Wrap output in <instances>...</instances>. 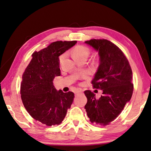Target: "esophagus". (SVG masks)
Listing matches in <instances>:
<instances>
[{"label":"esophagus","instance_id":"1","mask_svg":"<svg viewBox=\"0 0 151 151\" xmlns=\"http://www.w3.org/2000/svg\"><path fill=\"white\" fill-rule=\"evenodd\" d=\"M82 92V91L81 90H76L75 91H74V93H75V95H78V94H79V93H81Z\"/></svg>","mask_w":151,"mask_h":151}]
</instances>
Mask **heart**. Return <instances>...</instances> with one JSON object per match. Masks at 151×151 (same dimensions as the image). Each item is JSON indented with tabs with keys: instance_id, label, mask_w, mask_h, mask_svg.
I'll return each mask as SVG.
<instances>
[{
	"instance_id": "obj_1",
	"label": "heart",
	"mask_w": 151,
	"mask_h": 151,
	"mask_svg": "<svg viewBox=\"0 0 151 151\" xmlns=\"http://www.w3.org/2000/svg\"><path fill=\"white\" fill-rule=\"evenodd\" d=\"M90 50L88 49L87 47L84 46H77L74 49H73L72 54L73 57L74 59L76 58H79L81 57H88V55H89ZM63 56H62L60 57V60L63 59Z\"/></svg>"
}]
</instances>
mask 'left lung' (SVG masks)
Returning a JSON list of instances; mask_svg holds the SVG:
<instances>
[{
	"mask_svg": "<svg viewBox=\"0 0 151 151\" xmlns=\"http://www.w3.org/2000/svg\"><path fill=\"white\" fill-rule=\"evenodd\" d=\"M98 52L99 65L92 80L93 88H100L102 95L96 99L86 90L84 106L91 122L106 125L122 112L132 97L133 73L127 59L119 48L107 40H91L84 42Z\"/></svg>",
	"mask_w": 151,
	"mask_h": 151,
	"instance_id": "8db88e82",
	"label": "left lung"
}]
</instances>
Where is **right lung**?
<instances>
[{"label": "right lung", "mask_w": 151, "mask_h": 151, "mask_svg": "<svg viewBox=\"0 0 151 151\" xmlns=\"http://www.w3.org/2000/svg\"><path fill=\"white\" fill-rule=\"evenodd\" d=\"M76 43L58 41L35 52L22 76L20 93L24 107L33 119L46 126L61 124L73 101L74 93L57 91L53 80L61 75L59 56Z\"/></svg>", "instance_id": "1"}]
</instances>
